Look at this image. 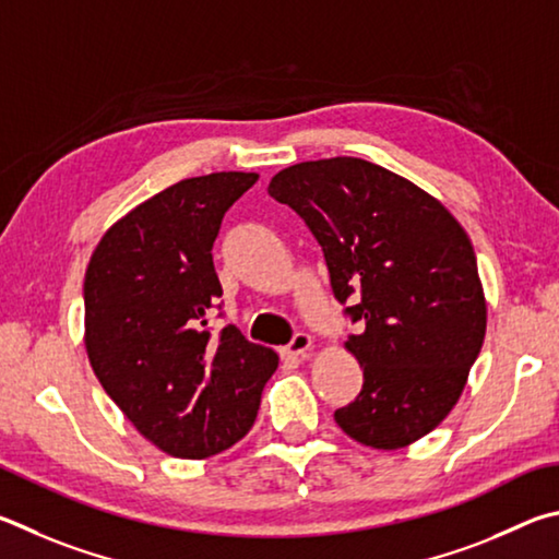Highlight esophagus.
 Listing matches in <instances>:
<instances>
[{
  "label": "esophagus",
  "instance_id": "34e87169",
  "mask_svg": "<svg viewBox=\"0 0 559 559\" xmlns=\"http://www.w3.org/2000/svg\"><path fill=\"white\" fill-rule=\"evenodd\" d=\"M311 348V336L305 334V331H299V334L292 336L289 344L282 348V356L287 358H299V356H307V350Z\"/></svg>",
  "mask_w": 559,
  "mask_h": 559
}]
</instances>
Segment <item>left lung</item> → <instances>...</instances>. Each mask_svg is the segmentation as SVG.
<instances>
[{
    "instance_id": "8db88e82",
    "label": "left lung",
    "mask_w": 559,
    "mask_h": 559,
    "mask_svg": "<svg viewBox=\"0 0 559 559\" xmlns=\"http://www.w3.org/2000/svg\"><path fill=\"white\" fill-rule=\"evenodd\" d=\"M324 250L331 289L360 334L358 397L334 413L356 442L403 449L452 413L486 336L476 254L442 201L356 156L301 162L272 176Z\"/></svg>"
}]
</instances>
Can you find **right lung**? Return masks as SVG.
<instances>
[{
    "instance_id": "add662e5",
    "label": "right lung",
    "mask_w": 559,
    "mask_h": 559,
    "mask_svg": "<svg viewBox=\"0 0 559 559\" xmlns=\"http://www.w3.org/2000/svg\"><path fill=\"white\" fill-rule=\"evenodd\" d=\"M258 174L193 176L136 205L85 270V350L105 393L136 432L179 459L221 454L250 432L272 348L233 324L211 334L223 295L213 242L225 211Z\"/></svg>"
}]
</instances>
